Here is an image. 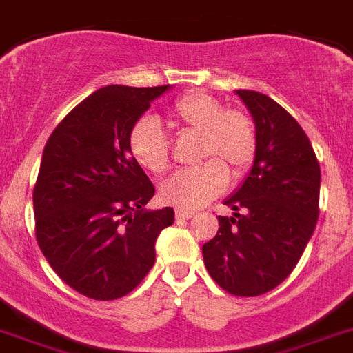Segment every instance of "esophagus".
<instances>
[{"label":"esophagus","instance_id":"34e87169","mask_svg":"<svg viewBox=\"0 0 353 353\" xmlns=\"http://www.w3.org/2000/svg\"><path fill=\"white\" fill-rule=\"evenodd\" d=\"M174 214H176V220H188V218L193 216L194 212L188 211V209H176V211H174Z\"/></svg>","mask_w":353,"mask_h":353}]
</instances>
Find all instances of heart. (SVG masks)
Returning a JSON list of instances; mask_svg holds the SVG:
<instances>
[{
	"instance_id": "obj_1",
	"label": "heart",
	"mask_w": 353,
	"mask_h": 353,
	"mask_svg": "<svg viewBox=\"0 0 353 353\" xmlns=\"http://www.w3.org/2000/svg\"><path fill=\"white\" fill-rule=\"evenodd\" d=\"M171 124L183 135H196L194 160L200 164L174 173L160 185V200L179 209H196L222 193L229 182L254 164L258 130L241 108H223L216 97L191 90L174 99L168 112ZM131 157L144 170L162 174L171 168V144L151 119L133 124L128 137Z\"/></svg>"
}]
</instances>
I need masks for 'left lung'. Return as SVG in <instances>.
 Returning <instances> with one entry per match:
<instances>
[{"label": "left lung", "mask_w": 353, "mask_h": 353, "mask_svg": "<svg viewBox=\"0 0 353 353\" xmlns=\"http://www.w3.org/2000/svg\"><path fill=\"white\" fill-rule=\"evenodd\" d=\"M258 130V153L238 193L225 200L216 236L203 243L211 278L232 296H261L294 270L319 216L321 170L298 121L263 93L238 90Z\"/></svg>", "instance_id": "obj_1"}]
</instances>
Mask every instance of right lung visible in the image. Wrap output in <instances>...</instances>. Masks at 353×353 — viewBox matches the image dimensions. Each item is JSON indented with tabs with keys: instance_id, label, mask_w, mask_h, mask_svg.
Here are the masks:
<instances>
[{
	"instance_id": "add662e5",
	"label": "right lung",
	"mask_w": 353,
	"mask_h": 353,
	"mask_svg": "<svg viewBox=\"0 0 353 353\" xmlns=\"http://www.w3.org/2000/svg\"><path fill=\"white\" fill-rule=\"evenodd\" d=\"M170 88L106 86L79 103L46 141L34 185L36 240L55 274L86 298L110 301L139 287L155 263L171 208L144 211L155 185L128 137Z\"/></svg>"
}]
</instances>
